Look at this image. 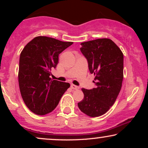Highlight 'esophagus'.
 Wrapping results in <instances>:
<instances>
[{
  "label": "esophagus",
  "instance_id": "1",
  "mask_svg": "<svg viewBox=\"0 0 148 148\" xmlns=\"http://www.w3.org/2000/svg\"><path fill=\"white\" fill-rule=\"evenodd\" d=\"M71 88L73 89V90H79V88L78 86H77L75 85H73V84L71 85Z\"/></svg>",
  "mask_w": 148,
  "mask_h": 148
}]
</instances>
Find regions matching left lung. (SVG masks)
Segmentation results:
<instances>
[{"instance_id": "1", "label": "left lung", "mask_w": 148, "mask_h": 148, "mask_svg": "<svg viewBox=\"0 0 148 148\" xmlns=\"http://www.w3.org/2000/svg\"><path fill=\"white\" fill-rule=\"evenodd\" d=\"M90 72L95 75L96 88H82L84 99L77 104L82 112L96 117L105 114L114 104L123 79V54L116 44L101 38L81 44Z\"/></svg>"}]
</instances>
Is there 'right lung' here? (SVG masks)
Segmentation results:
<instances>
[{
  "label": "right lung",
  "mask_w": 148,
  "mask_h": 148,
  "mask_svg": "<svg viewBox=\"0 0 148 148\" xmlns=\"http://www.w3.org/2000/svg\"><path fill=\"white\" fill-rule=\"evenodd\" d=\"M73 44L46 36H38L21 52L18 73L21 97L26 106L38 115L52 112L70 87L69 83L52 80L51 69L56 68L59 54Z\"/></svg>",
  "instance_id": "obj_1"
}]
</instances>
